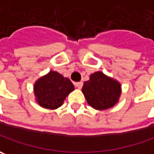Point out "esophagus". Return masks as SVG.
Here are the masks:
<instances>
[{
	"instance_id": "1",
	"label": "esophagus",
	"mask_w": 154,
	"mask_h": 154,
	"mask_svg": "<svg viewBox=\"0 0 154 154\" xmlns=\"http://www.w3.org/2000/svg\"><path fill=\"white\" fill-rule=\"evenodd\" d=\"M83 82H77V83H75V85H76V87H77L78 89H81L82 87H83Z\"/></svg>"
}]
</instances>
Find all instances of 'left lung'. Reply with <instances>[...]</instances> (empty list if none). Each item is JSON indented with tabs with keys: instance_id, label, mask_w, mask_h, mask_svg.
<instances>
[{
	"instance_id": "1",
	"label": "left lung",
	"mask_w": 154,
	"mask_h": 154,
	"mask_svg": "<svg viewBox=\"0 0 154 154\" xmlns=\"http://www.w3.org/2000/svg\"><path fill=\"white\" fill-rule=\"evenodd\" d=\"M87 103L96 109L104 110L112 108L121 96V84L103 72L91 74L82 89Z\"/></svg>"
}]
</instances>
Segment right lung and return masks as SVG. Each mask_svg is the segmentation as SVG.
Returning a JSON list of instances; mask_svg holds the SVG:
<instances>
[{
  "mask_svg": "<svg viewBox=\"0 0 154 154\" xmlns=\"http://www.w3.org/2000/svg\"><path fill=\"white\" fill-rule=\"evenodd\" d=\"M72 90H74V85L70 79L53 70L40 77L34 84V94L38 103L49 109L60 107Z\"/></svg>",
  "mask_w": 154,
  "mask_h": 154,
  "instance_id": "1",
  "label": "right lung"
}]
</instances>
